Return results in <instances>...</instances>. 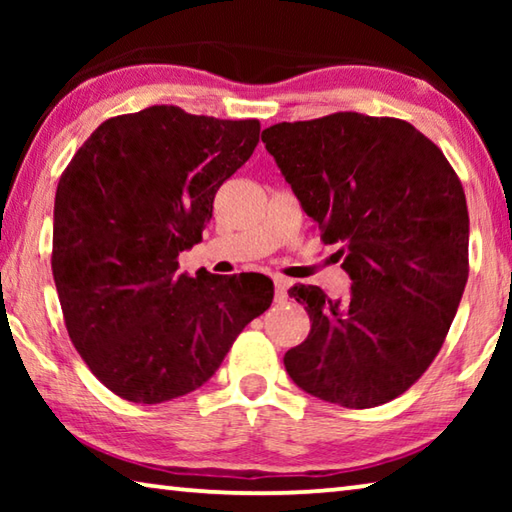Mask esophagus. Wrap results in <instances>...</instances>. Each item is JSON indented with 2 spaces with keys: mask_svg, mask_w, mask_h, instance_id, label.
<instances>
[{
  "mask_svg": "<svg viewBox=\"0 0 512 512\" xmlns=\"http://www.w3.org/2000/svg\"><path fill=\"white\" fill-rule=\"evenodd\" d=\"M289 282L287 280H280V277H277L275 280V302L277 305H282V302H287V298H289Z\"/></svg>",
  "mask_w": 512,
  "mask_h": 512,
  "instance_id": "34e87169",
  "label": "esophagus"
}]
</instances>
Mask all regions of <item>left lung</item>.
I'll list each match as a JSON object with an SVG mask.
<instances>
[{
	"mask_svg": "<svg viewBox=\"0 0 512 512\" xmlns=\"http://www.w3.org/2000/svg\"><path fill=\"white\" fill-rule=\"evenodd\" d=\"M325 244H343L345 298L293 287L307 339L284 354L296 384L345 409L386 404L445 343L470 262V216L443 151L409 121L334 112L262 133Z\"/></svg>",
	"mask_w": 512,
	"mask_h": 512,
	"instance_id": "8db88e82",
	"label": "left lung"
}]
</instances>
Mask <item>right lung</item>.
I'll use <instances>...</instances> for the list:
<instances>
[{
  "mask_svg": "<svg viewBox=\"0 0 512 512\" xmlns=\"http://www.w3.org/2000/svg\"><path fill=\"white\" fill-rule=\"evenodd\" d=\"M257 142V119L151 106L103 121L60 176L51 271L65 327L92 375L124 400L196 391L271 307L264 275L178 273L219 187Z\"/></svg>",
  "mask_w": 512,
  "mask_h": 512,
  "instance_id": "1",
  "label": "right lung"
}]
</instances>
